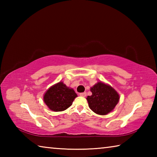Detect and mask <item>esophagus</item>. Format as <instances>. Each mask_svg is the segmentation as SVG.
I'll return each instance as SVG.
<instances>
[{"label":"esophagus","instance_id":"obj_1","mask_svg":"<svg viewBox=\"0 0 157 157\" xmlns=\"http://www.w3.org/2000/svg\"><path fill=\"white\" fill-rule=\"evenodd\" d=\"M79 95L82 97H86V92H84V93H80L79 94Z\"/></svg>","mask_w":157,"mask_h":157}]
</instances>
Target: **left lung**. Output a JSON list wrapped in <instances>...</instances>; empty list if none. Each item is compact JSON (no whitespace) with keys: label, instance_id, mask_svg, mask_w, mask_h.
I'll return each instance as SVG.
<instances>
[{"label":"left lung","instance_id":"1","mask_svg":"<svg viewBox=\"0 0 157 157\" xmlns=\"http://www.w3.org/2000/svg\"><path fill=\"white\" fill-rule=\"evenodd\" d=\"M92 95L86 98L89 108L99 115H106L112 111L119 101V95L112 87L98 82L91 88Z\"/></svg>","mask_w":157,"mask_h":157}]
</instances>
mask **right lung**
<instances>
[{
	"label": "right lung",
	"mask_w": 157,
	"mask_h": 157,
	"mask_svg": "<svg viewBox=\"0 0 157 157\" xmlns=\"http://www.w3.org/2000/svg\"><path fill=\"white\" fill-rule=\"evenodd\" d=\"M77 96L73 89H69L63 82H59L48 90L44 95V100L50 109L62 111L71 106Z\"/></svg>",
	"instance_id": "right-lung-1"
}]
</instances>
